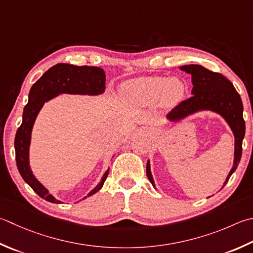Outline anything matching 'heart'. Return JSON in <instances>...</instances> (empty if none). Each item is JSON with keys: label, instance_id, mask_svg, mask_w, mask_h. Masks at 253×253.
Wrapping results in <instances>:
<instances>
[{"label": "heart", "instance_id": "b5f03b06", "mask_svg": "<svg viewBox=\"0 0 253 253\" xmlns=\"http://www.w3.org/2000/svg\"><path fill=\"white\" fill-rule=\"evenodd\" d=\"M123 92L133 102L151 104L162 100L167 105H174L184 95L185 85L177 78L147 77L125 83Z\"/></svg>", "mask_w": 253, "mask_h": 253}]
</instances>
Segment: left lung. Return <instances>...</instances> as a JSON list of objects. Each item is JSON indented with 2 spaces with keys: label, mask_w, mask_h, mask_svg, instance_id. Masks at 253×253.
Returning a JSON list of instances; mask_svg holds the SVG:
<instances>
[{
  "label": "left lung",
  "mask_w": 253,
  "mask_h": 253,
  "mask_svg": "<svg viewBox=\"0 0 253 253\" xmlns=\"http://www.w3.org/2000/svg\"><path fill=\"white\" fill-rule=\"evenodd\" d=\"M180 69L192 76L193 95L177 104L169 113L168 118L174 122L180 121L190 114L201 110L214 111L225 118L235 135V162L227 176L225 186L238 167L242 155V140L246 132V124L242 116L244 105L241 97L236 91L234 84L221 73L212 72L199 64L183 66ZM147 176L155 186L149 161L147 162Z\"/></svg>",
  "instance_id": "8db88e82"
}]
</instances>
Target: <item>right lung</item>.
<instances>
[{"instance_id": "right-lung-1", "label": "right lung", "mask_w": 253, "mask_h": 253, "mask_svg": "<svg viewBox=\"0 0 253 253\" xmlns=\"http://www.w3.org/2000/svg\"><path fill=\"white\" fill-rule=\"evenodd\" d=\"M105 90V72L103 69L88 66H73L68 63H58L42 74L39 80L34 83L28 95V103L24 108L22 125L18 127L15 136V155H16L17 169L22 177L37 194L50 203H61L49 194L47 189L39 183L29 167L28 150L31 143V135L35 120L42 110L44 102L51 100L60 93L69 94H88L97 95ZM110 168L103 175L96 187L88 193L93 195L101 190L108 175ZM87 196L84 197L86 199ZM83 199V200H84Z\"/></svg>"}]
</instances>
